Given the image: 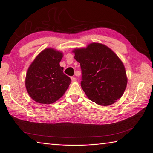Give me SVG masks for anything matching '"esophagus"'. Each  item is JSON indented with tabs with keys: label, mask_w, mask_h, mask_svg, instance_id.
<instances>
[{
	"label": "esophagus",
	"mask_w": 153,
	"mask_h": 153,
	"mask_svg": "<svg viewBox=\"0 0 153 153\" xmlns=\"http://www.w3.org/2000/svg\"><path fill=\"white\" fill-rule=\"evenodd\" d=\"M71 80H72L73 82H76V81L77 80L75 76H71Z\"/></svg>",
	"instance_id": "1"
}]
</instances>
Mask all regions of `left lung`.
<instances>
[{"label":"left lung","instance_id":"left-lung-1","mask_svg":"<svg viewBox=\"0 0 153 153\" xmlns=\"http://www.w3.org/2000/svg\"><path fill=\"white\" fill-rule=\"evenodd\" d=\"M72 52L80 64L81 87L88 98L105 106L121 98L128 78L124 64L112 50L102 43H91Z\"/></svg>","mask_w":153,"mask_h":153}]
</instances>
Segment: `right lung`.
<instances>
[{
    "instance_id": "right-lung-1",
    "label": "right lung",
    "mask_w": 153,
    "mask_h": 153,
    "mask_svg": "<svg viewBox=\"0 0 153 153\" xmlns=\"http://www.w3.org/2000/svg\"><path fill=\"white\" fill-rule=\"evenodd\" d=\"M62 57L61 51L47 48L41 51L30 64L25 84L29 95L36 102L53 103L68 89L71 80L60 66Z\"/></svg>"
}]
</instances>
